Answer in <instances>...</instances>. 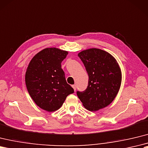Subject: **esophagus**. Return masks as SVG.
Wrapping results in <instances>:
<instances>
[{
  "instance_id": "1",
  "label": "esophagus",
  "mask_w": 148,
  "mask_h": 148,
  "mask_svg": "<svg viewBox=\"0 0 148 148\" xmlns=\"http://www.w3.org/2000/svg\"><path fill=\"white\" fill-rule=\"evenodd\" d=\"M72 87L73 88L74 90L75 91V90H76V86H75V85H73V86H72Z\"/></svg>"
}]
</instances>
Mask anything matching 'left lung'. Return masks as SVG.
I'll list each match as a JSON object with an SVG mask.
<instances>
[{"instance_id": "8db88e82", "label": "left lung", "mask_w": 148, "mask_h": 148, "mask_svg": "<svg viewBox=\"0 0 148 148\" xmlns=\"http://www.w3.org/2000/svg\"><path fill=\"white\" fill-rule=\"evenodd\" d=\"M89 76L88 86L77 95L89 111L95 112L109 105L120 90L122 73L111 54L99 49H90L78 53Z\"/></svg>"}]
</instances>
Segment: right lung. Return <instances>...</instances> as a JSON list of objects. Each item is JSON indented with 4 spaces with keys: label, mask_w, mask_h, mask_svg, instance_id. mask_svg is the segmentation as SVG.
<instances>
[{
    "label": "right lung",
    "mask_w": 148,
    "mask_h": 148,
    "mask_svg": "<svg viewBox=\"0 0 148 148\" xmlns=\"http://www.w3.org/2000/svg\"><path fill=\"white\" fill-rule=\"evenodd\" d=\"M68 51L46 48L36 53L27 66L25 82L34 102L47 112L59 109L67 96L74 92L67 83L61 63Z\"/></svg>",
    "instance_id": "1"
}]
</instances>
